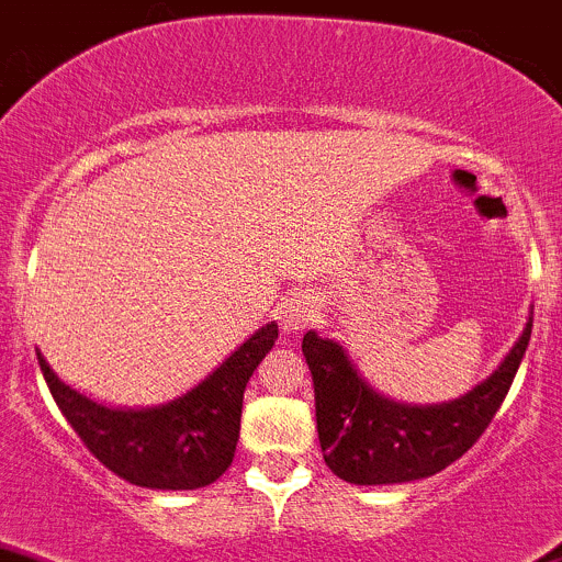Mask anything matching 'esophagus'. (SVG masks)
<instances>
[{
  "label": "esophagus",
  "instance_id": "1",
  "mask_svg": "<svg viewBox=\"0 0 562 562\" xmlns=\"http://www.w3.org/2000/svg\"><path fill=\"white\" fill-rule=\"evenodd\" d=\"M276 314H279L283 333L297 335V333H303L305 327H311V324H314L316 308L308 297H303V294H292V297H286L279 308H276Z\"/></svg>",
  "mask_w": 562,
  "mask_h": 562
}]
</instances>
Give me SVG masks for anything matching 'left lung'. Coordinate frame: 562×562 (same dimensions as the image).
<instances>
[{
  "label": "left lung",
  "instance_id": "8db88e82",
  "mask_svg": "<svg viewBox=\"0 0 562 562\" xmlns=\"http://www.w3.org/2000/svg\"><path fill=\"white\" fill-rule=\"evenodd\" d=\"M530 329L533 311L517 344L482 384L432 406H411L375 392L338 340L308 329L303 355L314 379L316 430L329 471L351 484H403L452 465L501 408L528 349Z\"/></svg>",
  "mask_w": 562,
  "mask_h": 562
}]
</instances>
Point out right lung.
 Masks as SVG:
<instances>
[{"label":"right lung","instance_id":"add662e5","mask_svg":"<svg viewBox=\"0 0 562 562\" xmlns=\"http://www.w3.org/2000/svg\"><path fill=\"white\" fill-rule=\"evenodd\" d=\"M276 338L279 324H265L194 390L154 408L102 406L65 384L40 351L37 360L56 406L108 471L137 487L196 490L233 465L243 392Z\"/></svg>","mask_w":562,"mask_h":562}]
</instances>
